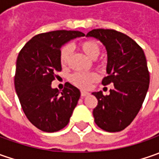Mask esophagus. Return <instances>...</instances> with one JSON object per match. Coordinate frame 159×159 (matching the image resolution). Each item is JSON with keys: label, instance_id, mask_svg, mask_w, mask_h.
<instances>
[{"label": "esophagus", "instance_id": "34e87169", "mask_svg": "<svg viewBox=\"0 0 159 159\" xmlns=\"http://www.w3.org/2000/svg\"><path fill=\"white\" fill-rule=\"evenodd\" d=\"M80 95H81L82 97H85V96H87L88 95H89V92H87V91H84V90H82V91H81V93H80Z\"/></svg>", "mask_w": 159, "mask_h": 159}]
</instances>
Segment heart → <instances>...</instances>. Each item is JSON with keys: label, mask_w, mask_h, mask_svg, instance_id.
Masks as SVG:
<instances>
[{"label": "heart", "mask_w": 159, "mask_h": 159, "mask_svg": "<svg viewBox=\"0 0 159 159\" xmlns=\"http://www.w3.org/2000/svg\"><path fill=\"white\" fill-rule=\"evenodd\" d=\"M79 48L87 57L91 59H96L101 53V47L94 40H86L81 41ZM71 49L68 45L64 46L59 53V61L62 66H66L70 59ZM98 80V74L95 72H75L70 77V82L78 88L82 89L89 87Z\"/></svg>", "instance_id": "heart-1"}]
</instances>
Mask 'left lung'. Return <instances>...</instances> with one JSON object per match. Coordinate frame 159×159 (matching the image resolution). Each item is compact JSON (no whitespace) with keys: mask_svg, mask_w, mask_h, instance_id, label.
Wrapping results in <instances>:
<instances>
[{"mask_svg":"<svg viewBox=\"0 0 159 159\" xmlns=\"http://www.w3.org/2000/svg\"><path fill=\"white\" fill-rule=\"evenodd\" d=\"M102 42L108 54L107 73L102 84L113 83L110 95L95 92L98 101L95 122L106 132H119L130 125L143 103L150 72L143 50L126 34L112 29H94L87 34Z\"/></svg>","mask_w":159,"mask_h":159,"instance_id":"1","label":"left lung"}]
</instances>
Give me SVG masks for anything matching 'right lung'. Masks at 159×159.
<instances>
[{"instance_id": "obj_1", "label": "right lung", "mask_w": 159, "mask_h": 159, "mask_svg": "<svg viewBox=\"0 0 159 159\" xmlns=\"http://www.w3.org/2000/svg\"><path fill=\"white\" fill-rule=\"evenodd\" d=\"M85 34L79 31L58 30L35 35L22 48L16 59L15 89L28 120L47 133L57 132L68 125L80 92L69 82L60 93L51 88L57 71L62 70L60 48Z\"/></svg>"}]
</instances>
